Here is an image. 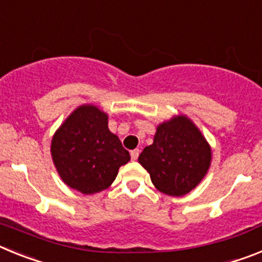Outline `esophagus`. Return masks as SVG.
<instances>
[{"mask_svg":"<svg viewBox=\"0 0 262 262\" xmlns=\"http://www.w3.org/2000/svg\"><path fill=\"white\" fill-rule=\"evenodd\" d=\"M138 156H140V149H134L130 151V157H132V161H137Z\"/></svg>","mask_w":262,"mask_h":262,"instance_id":"34e87169","label":"esophagus"}]
</instances>
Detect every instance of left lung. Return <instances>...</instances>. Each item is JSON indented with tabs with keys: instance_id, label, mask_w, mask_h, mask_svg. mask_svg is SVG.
Masks as SVG:
<instances>
[{
	"instance_id": "left-lung-1",
	"label": "left lung",
	"mask_w": 262,
	"mask_h": 262,
	"mask_svg": "<svg viewBox=\"0 0 262 262\" xmlns=\"http://www.w3.org/2000/svg\"><path fill=\"white\" fill-rule=\"evenodd\" d=\"M138 162L161 192L182 196L204 178L211 163V147L187 117L178 116L159 125L154 142L145 147Z\"/></svg>"
}]
</instances>
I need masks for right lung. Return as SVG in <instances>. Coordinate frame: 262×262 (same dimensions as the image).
I'll list each match as a JSON object with an SVG mask.
<instances>
[{
    "label": "right lung",
    "instance_id": "1",
    "mask_svg": "<svg viewBox=\"0 0 262 262\" xmlns=\"http://www.w3.org/2000/svg\"><path fill=\"white\" fill-rule=\"evenodd\" d=\"M52 161L66 185L81 194L105 190L130 156L108 129V116L93 105H81L56 130Z\"/></svg>",
    "mask_w": 262,
    "mask_h": 262
}]
</instances>
